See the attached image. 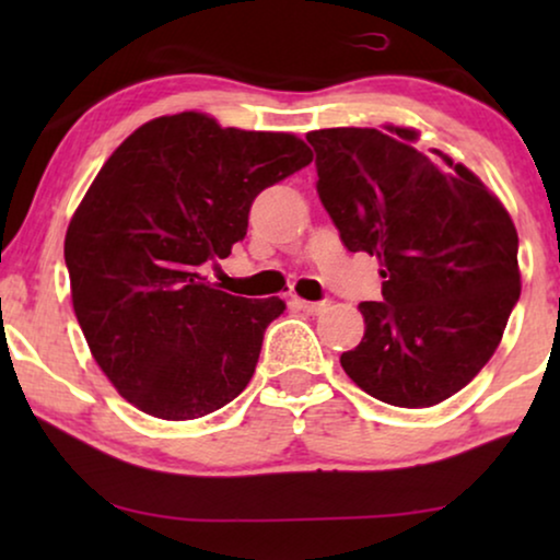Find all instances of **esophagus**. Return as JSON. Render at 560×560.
<instances>
[{"instance_id":"esophagus-1","label":"esophagus","mask_w":560,"mask_h":560,"mask_svg":"<svg viewBox=\"0 0 560 560\" xmlns=\"http://www.w3.org/2000/svg\"><path fill=\"white\" fill-rule=\"evenodd\" d=\"M293 305L295 308H301L305 313H311V316H316V313L326 311V301H303V298H293Z\"/></svg>"}]
</instances>
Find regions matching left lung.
I'll return each instance as SVG.
<instances>
[{"instance_id":"left-lung-1","label":"left lung","mask_w":560,"mask_h":560,"mask_svg":"<svg viewBox=\"0 0 560 560\" xmlns=\"http://www.w3.org/2000/svg\"><path fill=\"white\" fill-rule=\"evenodd\" d=\"M318 198L343 247L380 259L382 301L359 303L364 339L341 366L366 395L431 408L477 377L520 298L517 232L477 175L416 129H316Z\"/></svg>"}]
</instances>
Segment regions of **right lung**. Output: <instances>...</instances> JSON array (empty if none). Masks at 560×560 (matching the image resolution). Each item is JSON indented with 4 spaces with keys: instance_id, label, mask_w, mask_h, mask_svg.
<instances>
[{
    "instance_id": "1",
    "label": "right lung",
    "mask_w": 560,
    "mask_h": 560,
    "mask_svg": "<svg viewBox=\"0 0 560 560\" xmlns=\"http://www.w3.org/2000/svg\"><path fill=\"white\" fill-rule=\"evenodd\" d=\"M311 160L295 135L183 112L135 129L98 171L66 267L91 354L137 410L194 420L249 385L285 303L229 295L201 270L244 240L252 201Z\"/></svg>"
}]
</instances>
